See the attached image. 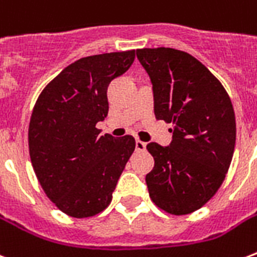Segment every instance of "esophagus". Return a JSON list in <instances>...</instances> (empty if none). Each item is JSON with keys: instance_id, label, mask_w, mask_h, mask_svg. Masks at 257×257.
<instances>
[{"instance_id": "34e87169", "label": "esophagus", "mask_w": 257, "mask_h": 257, "mask_svg": "<svg viewBox=\"0 0 257 257\" xmlns=\"http://www.w3.org/2000/svg\"><path fill=\"white\" fill-rule=\"evenodd\" d=\"M146 147H147L146 143L142 142V140H136V151L143 152V151H146Z\"/></svg>"}]
</instances>
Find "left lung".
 <instances>
[{
  "instance_id": "8db88e82",
  "label": "left lung",
  "mask_w": 257,
  "mask_h": 257,
  "mask_svg": "<svg viewBox=\"0 0 257 257\" xmlns=\"http://www.w3.org/2000/svg\"><path fill=\"white\" fill-rule=\"evenodd\" d=\"M136 55L154 86L156 118L172 124L170 147L147 146L155 159L146 176L150 197L170 214H190L214 197L232 162V101L221 82L185 51L159 47Z\"/></svg>"
}]
</instances>
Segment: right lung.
<instances>
[{"instance_id": "1", "label": "right lung", "mask_w": 257, "mask_h": 257, "mask_svg": "<svg viewBox=\"0 0 257 257\" xmlns=\"http://www.w3.org/2000/svg\"><path fill=\"white\" fill-rule=\"evenodd\" d=\"M136 51L93 55L67 66L43 89L28 129L29 156L48 198L74 218L109 206L125 164L135 151L132 136L99 135L107 115V86L133 63Z\"/></svg>"}]
</instances>
